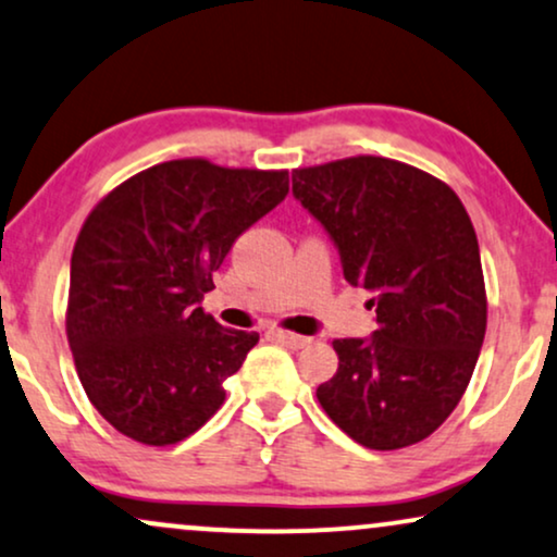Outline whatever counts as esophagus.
I'll use <instances>...</instances> for the list:
<instances>
[{
	"label": "esophagus",
	"instance_id": "34e87169",
	"mask_svg": "<svg viewBox=\"0 0 557 557\" xmlns=\"http://www.w3.org/2000/svg\"><path fill=\"white\" fill-rule=\"evenodd\" d=\"M271 335L278 343H284L286 348H305V346H310V343H312V338H307V335L289 333V331H271Z\"/></svg>",
	"mask_w": 557,
	"mask_h": 557
}]
</instances>
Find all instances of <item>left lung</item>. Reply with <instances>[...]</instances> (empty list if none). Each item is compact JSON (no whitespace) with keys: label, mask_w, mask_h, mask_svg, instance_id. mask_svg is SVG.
I'll use <instances>...</instances> for the list:
<instances>
[{"label":"left lung","mask_w":557,"mask_h":557,"mask_svg":"<svg viewBox=\"0 0 557 557\" xmlns=\"http://www.w3.org/2000/svg\"><path fill=\"white\" fill-rule=\"evenodd\" d=\"M292 188L376 307L372 338L333 341L322 410L367 449L423 442L462 400L488 325L468 211L438 177L372 154L297 168Z\"/></svg>","instance_id":"8db88e82"}]
</instances>
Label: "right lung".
Wrapping results in <instances>:
<instances>
[{
	"label": "right lung",
	"instance_id": "obj_1",
	"mask_svg": "<svg viewBox=\"0 0 557 557\" xmlns=\"http://www.w3.org/2000/svg\"><path fill=\"white\" fill-rule=\"evenodd\" d=\"M289 194L286 170L170 160L115 185L72 252L66 338L89 403L123 436L183 442L224 403L258 333L206 314L235 239Z\"/></svg>",
	"mask_w": 557,
	"mask_h": 557
}]
</instances>
